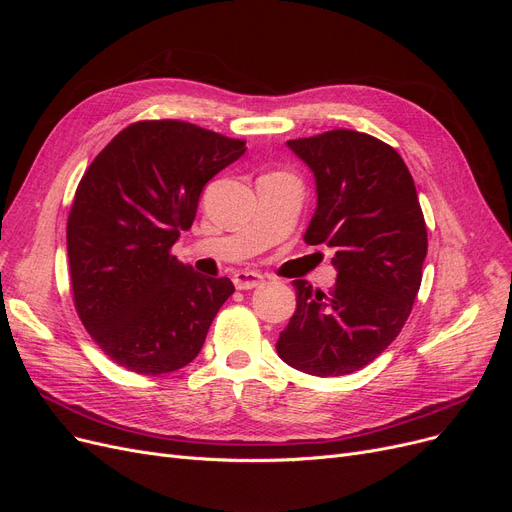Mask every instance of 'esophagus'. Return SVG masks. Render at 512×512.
Masks as SVG:
<instances>
[{
	"label": "esophagus",
	"instance_id": "esophagus-1",
	"mask_svg": "<svg viewBox=\"0 0 512 512\" xmlns=\"http://www.w3.org/2000/svg\"><path fill=\"white\" fill-rule=\"evenodd\" d=\"M232 280H234V286L238 290H251V288H257V286L263 284V276L257 274V272H249V270L236 272Z\"/></svg>",
	"mask_w": 512,
	"mask_h": 512
}]
</instances>
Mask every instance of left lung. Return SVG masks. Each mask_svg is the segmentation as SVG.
I'll return each mask as SVG.
<instances>
[{
	"label": "left lung",
	"mask_w": 512,
	"mask_h": 512,
	"mask_svg": "<svg viewBox=\"0 0 512 512\" xmlns=\"http://www.w3.org/2000/svg\"><path fill=\"white\" fill-rule=\"evenodd\" d=\"M286 145L317 186L305 242L336 249L338 278L328 294L292 282L297 311L276 348L294 369L338 378L378 359L405 326L421 286L427 228L413 176L384 141L336 128Z\"/></svg>",
	"instance_id": "obj_1"
}]
</instances>
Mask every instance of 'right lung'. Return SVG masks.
<instances>
[{"label": "right lung", "instance_id": "obj_1", "mask_svg": "<svg viewBox=\"0 0 512 512\" xmlns=\"http://www.w3.org/2000/svg\"><path fill=\"white\" fill-rule=\"evenodd\" d=\"M245 141L182 120L120 130L80 178L68 215L76 313L101 351L141 375L191 363L234 292L172 255L193 226L203 186Z\"/></svg>", "mask_w": 512, "mask_h": 512}]
</instances>
